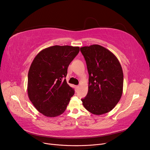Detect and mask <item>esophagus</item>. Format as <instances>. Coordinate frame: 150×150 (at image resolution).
<instances>
[{
    "instance_id": "obj_1",
    "label": "esophagus",
    "mask_w": 150,
    "mask_h": 150,
    "mask_svg": "<svg viewBox=\"0 0 150 150\" xmlns=\"http://www.w3.org/2000/svg\"><path fill=\"white\" fill-rule=\"evenodd\" d=\"M75 88H76V89H78L79 88V86H75Z\"/></svg>"
}]
</instances>
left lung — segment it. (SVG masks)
<instances>
[{"label": "left lung", "instance_id": "8db88e82", "mask_svg": "<svg viewBox=\"0 0 150 150\" xmlns=\"http://www.w3.org/2000/svg\"><path fill=\"white\" fill-rule=\"evenodd\" d=\"M89 73L88 92L81 99L84 107L94 115L111 111L120 100L123 72L120 63L110 51L100 45L81 47Z\"/></svg>", "mask_w": 150, "mask_h": 150}]
</instances>
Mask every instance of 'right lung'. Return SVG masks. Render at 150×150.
<instances>
[{"label":"right lung","mask_w":150,"mask_h":150,"mask_svg":"<svg viewBox=\"0 0 150 150\" xmlns=\"http://www.w3.org/2000/svg\"><path fill=\"white\" fill-rule=\"evenodd\" d=\"M79 47L54 46L42 50L35 57L28 72V93L37 110L50 117L62 115L74 90L66 77L71 62Z\"/></svg>","instance_id":"obj_1"}]
</instances>
